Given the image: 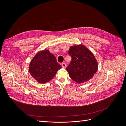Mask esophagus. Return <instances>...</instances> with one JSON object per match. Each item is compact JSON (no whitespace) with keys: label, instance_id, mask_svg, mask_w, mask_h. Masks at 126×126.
Instances as JSON below:
<instances>
[{"label":"esophagus","instance_id":"34e87169","mask_svg":"<svg viewBox=\"0 0 126 126\" xmlns=\"http://www.w3.org/2000/svg\"><path fill=\"white\" fill-rule=\"evenodd\" d=\"M62 67L63 68H65L66 67V64L65 63H62Z\"/></svg>","mask_w":126,"mask_h":126}]
</instances>
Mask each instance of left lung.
I'll use <instances>...</instances> for the list:
<instances>
[{
  "instance_id": "left-lung-1",
  "label": "left lung",
  "mask_w": 126,
  "mask_h": 126,
  "mask_svg": "<svg viewBox=\"0 0 126 126\" xmlns=\"http://www.w3.org/2000/svg\"><path fill=\"white\" fill-rule=\"evenodd\" d=\"M68 54L71 60L66 70L71 79L78 83L89 80L96 73L98 63L94 54L84 45L71 46Z\"/></svg>"
}]
</instances>
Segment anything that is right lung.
<instances>
[{"instance_id": "obj_1", "label": "right lung", "mask_w": 126, "mask_h": 126, "mask_svg": "<svg viewBox=\"0 0 126 126\" xmlns=\"http://www.w3.org/2000/svg\"><path fill=\"white\" fill-rule=\"evenodd\" d=\"M62 68L55 56L46 49L37 53L30 63L29 71L37 82L45 83L50 81Z\"/></svg>"}]
</instances>
